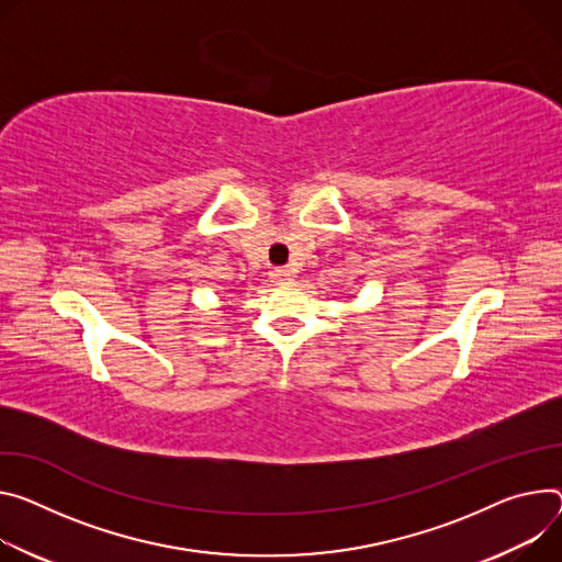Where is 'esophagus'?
I'll list each match as a JSON object with an SVG mask.
<instances>
[{
	"label": "esophagus",
	"instance_id": "1",
	"mask_svg": "<svg viewBox=\"0 0 562 562\" xmlns=\"http://www.w3.org/2000/svg\"><path fill=\"white\" fill-rule=\"evenodd\" d=\"M271 278H273L276 282H282V280H291V278H293V271H291L289 267H276V269L271 271Z\"/></svg>",
	"mask_w": 562,
	"mask_h": 562
}]
</instances>
